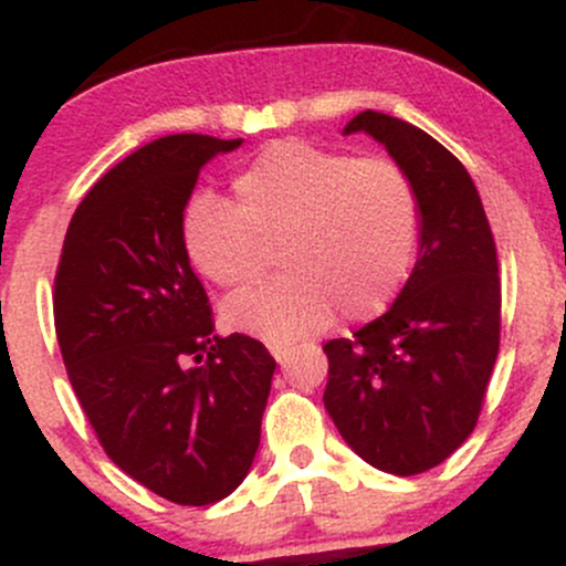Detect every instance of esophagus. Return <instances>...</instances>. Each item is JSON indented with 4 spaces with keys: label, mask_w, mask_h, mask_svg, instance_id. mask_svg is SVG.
Segmentation results:
<instances>
[{
    "label": "esophagus",
    "mask_w": 566,
    "mask_h": 566,
    "mask_svg": "<svg viewBox=\"0 0 566 566\" xmlns=\"http://www.w3.org/2000/svg\"><path fill=\"white\" fill-rule=\"evenodd\" d=\"M269 350H271V356H274L276 361H284V359H287V354H290V346H287V343H271Z\"/></svg>",
    "instance_id": "1"
}]
</instances>
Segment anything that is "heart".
<instances>
[{"instance_id": "1", "label": "heart", "mask_w": 566, "mask_h": 566, "mask_svg": "<svg viewBox=\"0 0 566 566\" xmlns=\"http://www.w3.org/2000/svg\"><path fill=\"white\" fill-rule=\"evenodd\" d=\"M237 205L212 191L188 197L180 244L218 287L261 276V239H276L284 269L223 305L239 333L290 343L343 322H367L394 303L418 244V197L391 159L276 140L233 175Z\"/></svg>"}]
</instances>
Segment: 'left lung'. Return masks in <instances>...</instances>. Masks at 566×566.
I'll list each match as a JSON object with an SVG mask.
<instances>
[{
  "instance_id": "8db88e82",
  "label": "left lung",
  "mask_w": 566,
  "mask_h": 566,
  "mask_svg": "<svg viewBox=\"0 0 566 566\" xmlns=\"http://www.w3.org/2000/svg\"><path fill=\"white\" fill-rule=\"evenodd\" d=\"M367 133L409 175L420 252L391 308L324 346V407L350 450L375 469L415 476L471 437L500 346V276L490 220L469 170L405 119L361 112Z\"/></svg>"
}]
</instances>
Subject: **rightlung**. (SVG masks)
I'll list each match as a JSON object with an SVG mask.
<instances>
[{"instance_id":"right-lung-1","label":"right lung","mask_w":566,"mask_h":566,"mask_svg":"<svg viewBox=\"0 0 566 566\" xmlns=\"http://www.w3.org/2000/svg\"><path fill=\"white\" fill-rule=\"evenodd\" d=\"M242 140L167 135L90 188L57 261L55 335L108 458L178 505L231 495L261 444L276 361L261 340L212 335L180 244L199 170Z\"/></svg>"}]
</instances>
